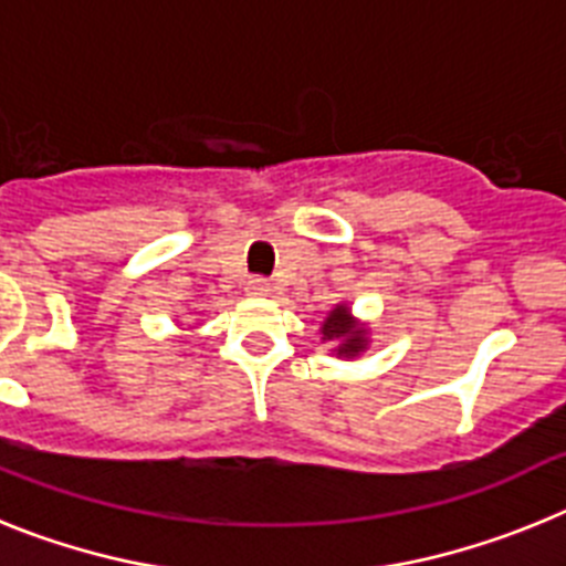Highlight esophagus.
<instances>
[{
	"instance_id": "obj_1",
	"label": "esophagus",
	"mask_w": 566,
	"mask_h": 566,
	"mask_svg": "<svg viewBox=\"0 0 566 566\" xmlns=\"http://www.w3.org/2000/svg\"><path fill=\"white\" fill-rule=\"evenodd\" d=\"M269 292H272V286H269V280L252 277L247 283V294H252V297H266Z\"/></svg>"
}]
</instances>
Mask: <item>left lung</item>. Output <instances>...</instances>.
Segmentation results:
<instances>
[{
	"label": "left lung",
	"mask_w": 566,
	"mask_h": 566,
	"mask_svg": "<svg viewBox=\"0 0 566 566\" xmlns=\"http://www.w3.org/2000/svg\"><path fill=\"white\" fill-rule=\"evenodd\" d=\"M319 339L332 345V354H337V359H357L371 345V326L354 317L348 303H337L319 323Z\"/></svg>",
	"instance_id": "1"
}]
</instances>
